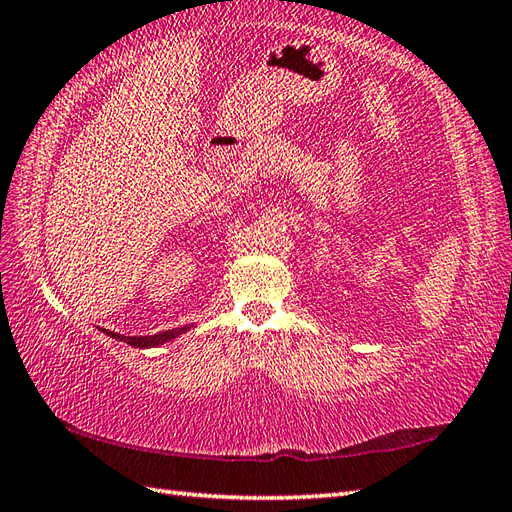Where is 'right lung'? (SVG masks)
Masks as SVG:
<instances>
[{"mask_svg": "<svg viewBox=\"0 0 512 512\" xmlns=\"http://www.w3.org/2000/svg\"><path fill=\"white\" fill-rule=\"evenodd\" d=\"M107 336H112V339L123 341L132 347H140V350H145V347H158L162 343H167L171 339H176L178 334L187 332V328H176V330H165V332H158V334H151V336H123V334H116V332H107L103 330Z\"/></svg>", "mask_w": 512, "mask_h": 512, "instance_id": "obj_1", "label": "right lung"}]
</instances>
